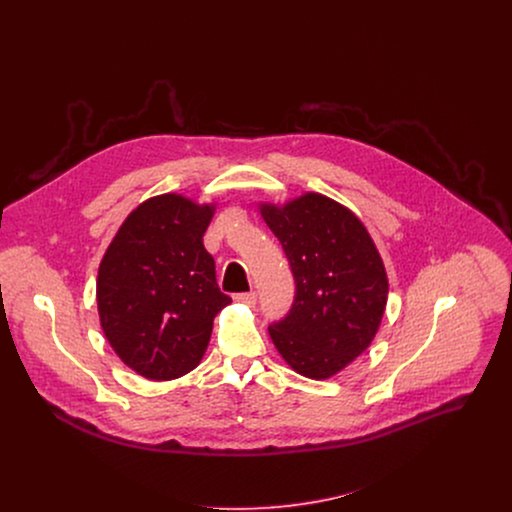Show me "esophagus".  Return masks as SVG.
I'll return each instance as SVG.
<instances>
[{
	"mask_svg": "<svg viewBox=\"0 0 512 512\" xmlns=\"http://www.w3.org/2000/svg\"><path fill=\"white\" fill-rule=\"evenodd\" d=\"M258 299L256 292L236 293L234 295V301H240V303H246V305H254Z\"/></svg>",
	"mask_w": 512,
	"mask_h": 512,
	"instance_id": "obj_1",
	"label": "esophagus"
}]
</instances>
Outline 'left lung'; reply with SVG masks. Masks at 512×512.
Returning <instances> with one entry per match:
<instances>
[{"instance_id":"8db88e82","label":"left lung","mask_w":512,"mask_h":512,"mask_svg":"<svg viewBox=\"0 0 512 512\" xmlns=\"http://www.w3.org/2000/svg\"><path fill=\"white\" fill-rule=\"evenodd\" d=\"M295 280L290 313L268 327L295 372L325 380L372 343L388 297L382 258L355 213L305 193L286 205H260Z\"/></svg>"}]
</instances>
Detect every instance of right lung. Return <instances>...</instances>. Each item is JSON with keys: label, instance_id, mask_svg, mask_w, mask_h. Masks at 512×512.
Here are the masks:
<instances>
[{"label": "right lung", "instance_id": "obj_1", "mask_svg": "<svg viewBox=\"0 0 512 512\" xmlns=\"http://www.w3.org/2000/svg\"><path fill=\"white\" fill-rule=\"evenodd\" d=\"M215 205L165 193L138 205L110 242L96 280L102 331L116 355L149 380H173L201 363L220 292L203 234Z\"/></svg>", "mask_w": 512, "mask_h": 512}]
</instances>
